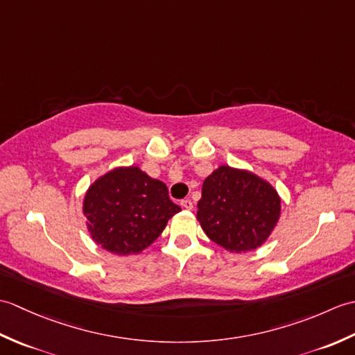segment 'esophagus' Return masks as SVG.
<instances>
[{
    "label": "esophagus",
    "instance_id": "esophagus-1",
    "mask_svg": "<svg viewBox=\"0 0 355 355\" xmlns=\"http://www.w3.org/2000/svg\"><path fill=\"white\" fill-rule=\"evenodd\" d=\"M180 205H182V207L186 209V210H191V209L193 207V202H192L189 198L182 200V202H180Z\"/></svg>",
    "mask_w": 355,
    "mask_h": 355
}]
</instances>
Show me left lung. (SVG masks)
Masks as SVG:
<instances>
[{"instance_id": "obj_1", "label": "left lung", "mask_w": 355, "mask_h": 355, "mask_svg": "<svg viewBox=\"0 0 355 355\" xmlns=\"http://www.w3.org/2000/svg\"><path fill=\"white\" fill-rule=\"evenodd\" d=\"M281 216V197L245 169L220 166L202 183L197 220L206 235L232 253L266 243Z\"/></svg>"}]
</instances>
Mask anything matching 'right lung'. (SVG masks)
I'll return each instance as SVG.
<instances>
[{"mask_svg": "<svg viewBox=\"0 0 355 355\" xmlns=\"http://www.w3.org/2000/svg\"><path fill=\"white\" fill-rule=\"evenodd\" d=\"M82 210L94 243L126 256L153 244L182 209L171 201L163 182L137 166H128L97 178L88 187Z\"/></svg>", "mask_w": 355, "mask_h": 355, "instance_id": "1", "label": "right lung"}]
</instances>
